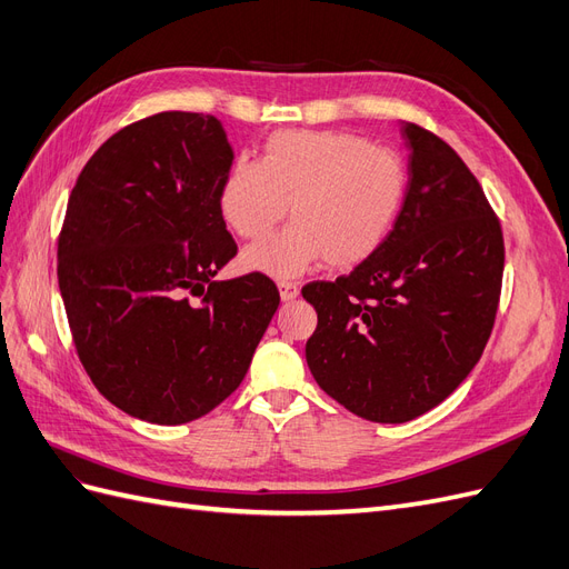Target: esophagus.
Listing matches in <instances>:
<instances>
[{
  "mask_svg": "<svg viewBox=\"0 0 569 569\" xmlns=\"http://www.w3.org/2000/svg\"><path fill=\"white\" fill-rule=\"evenodd\" d=\"M278 289H280L282 301H295V299L299 297V284H297V282L280 280V282H278Z\"/></svg>",
  "mask_w": 569,
  "mask_h": 569,
  "instance_id": "esophagus-1",
  "label": "esophagus"
}]
</instances>
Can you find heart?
<instances>
[{
    "label": "heart",
    "mask_w": 569,
    "mask_h": 569,
    "mask_svg": "<svg viewBox=\"0 0 569 569\" xmlns=\"http://www.w3.org/2000/svg\"><path fill=\"white\" fill-rule=\"evenodd\" d=\"M406 197V168L393 151L353 132L282 130L258 163L232 166L220 211L242 237H261L291 209L295 228L249 249V266L278 278L318 256L327 266L368 261L389 237Z\"/></svg>",
    "instance_id": "obj_1"
}]
</instances>
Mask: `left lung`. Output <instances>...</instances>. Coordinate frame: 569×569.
Wrapping results in <instances>:
<instances>
[{"instance_id": "1", "label": "left lung", "mask_w": 569, "mask_h": 569, "mask_svg": "<svg viewBox=\"0 0 569 569\" xmlns=\"http://www.w3.org/2000/svg\"><path fill=\"white\" fill-rule=\"evenodd\" d=\"M410 180L385 244L351 274L308 282L320 389L370 422H408L470 375L491 337L506 247L485 189L441 137L406 126Z\"/></svg>"}]
</instances>
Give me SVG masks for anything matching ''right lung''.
Returning <instances> with one entry per match:
<instances>
[{
    "label": "right lung",
    "mask_w": 569,
    "mask_h": 569,
    "mask_svg": "<svg viewBox=\"0 0 569 569\" xmlns=\"http://www.w3.org/2000/svg\"><path fill=\"white\" fill-rule=\"evenodd\" d=\"M230 168L218 118L163 111L111 134L68 197V325L92 385L132 418L182 425L226 401L280 306L263 272L216 280L237 256L220 211Z\"/></svg>",
    "instance_id": "right-lung-1"
}]
</instances>
